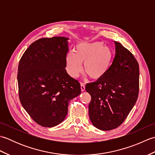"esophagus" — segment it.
<instances>
[{"label":"esophagus","instance_id":"1","mask_svg":"<svg viewBox=\"0 0 155 155\" xmlns=\"http://www.w3.org/2000/svg\"><path fill=\"white\" fill-rule=\"evenodd\" d=\"M81 89L82 91H84L85 90V85L84 83H81Z\"/></svg>","mask_w":155,"mask_h":155}]
</instances>
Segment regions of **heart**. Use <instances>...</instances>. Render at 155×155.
Wrapping results in <instances>:
<instances>
[{
  "instance_id": "1",
  "label": "heart",
  "mask_w": 155,
  "mask_h": 155,
  "mask_svg": "<svg viewBox=\"0 0 155 155\" xmlns=\"http://www.w3.org/2000/svg\"><path fill=\"white\" fill-rule=\"evenodd\" d=\"M113 58L111 48L101 41L83 42L76 46L74 52L66 57L67 68L72 77H77L83 71L94 80L104 77L109 70Z\"/></svg>"
}]
</instances>
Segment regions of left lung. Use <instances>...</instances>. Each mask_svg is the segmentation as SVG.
Listing matches in <instances>:
<instances>
[{
	"label": "left lung",
	"instance_id": "obj_1",
	"mask_svg": "<svg viewBox=\"0 0 155 155\" xmlns=\"http://www.w3.org/2000/svg\"><path fill=\"white\" fill-rule=\"evenodd\" d=\"M115 57L101 79L86 84L91 96L88 114L92 124L102 130L119 127L136 103L139 91V67L131 52L114 41Z\"/></svg>",
	"mask_w": 155,
	"mask_h": 155
}]
</instances>
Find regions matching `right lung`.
Segmentation results:
<instances>
[{
	"label": "right lung",
	"mask_w": 155,
	"mask_h": 155,
	"mask_svg": "<svg viewBox=\"0 0 155 155\" xmlns=\"http://www.w3.org/2000/svg\"><path fill=\"white\" fill-rule=\"evenodd\" d=\"M68 38H42L29 46L20 60V101L36 123L53 127L68 113L69 102L81 93V84L65 67Z\"/></svg>",
	"instance_id": "add662e5"
}]
</instances>
